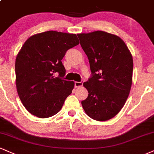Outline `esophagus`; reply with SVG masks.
I'll return each mask as SVG.
<instances>
[{
  "label": "esophagus",
  "mask_w": 154,
  "mask_h": 154,
  "mask_svg": "<svg viewBox=\"0 0 154 154\" xmlns=\"http://www.w3.org/2000/svg\"><path fill=\"white\" fill-rule=\"evenodd\" d=\"M82 85H83V81H81V82H75V88H79V87L82 86Z\"/></svg>",
  "instance_id": "34e87169"
}]
</instances>
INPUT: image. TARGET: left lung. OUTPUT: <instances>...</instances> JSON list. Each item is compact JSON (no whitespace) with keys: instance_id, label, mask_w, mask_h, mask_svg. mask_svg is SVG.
I'll list each match as a JSON object with an SVG mask.
<instances>
[{"instance_id":"obj_1","label":"left lung","mask_w":154,"mask_h":154,"mask_svg":"<svg viewBox=\"0 0 154 154\" xmlns=\"http://www.w3.org/2000/svg\"><path fill=\"white\" fill-rule=\"evenodd\" d=\"M77 36L91 70V77L83 83L89 94L82 101V107L92 119L110 120L120 112L130 93L132 55L116 35L97 31Z\"/></svg>"}]
</instances>
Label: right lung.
Instances as JSON below:
<instances>
[{"label":"right lung","instance_id":"1","mask_svg":"<svg viewBox=\"0 0 154 154\" xmlns=\"http://www.w3.org/2000/svg\"><path fill=\"white\" fill-rule=\"evenodd\" d=\"M76 34L49 31L26 41L16 59V84L23 106L38 118H49L61 110L75 87L63 77L62 59L68 49L78 45ZM59 74V77L55 75Z\"/></svg>","mask_w":154,"mask_h":154}]
</instances>
